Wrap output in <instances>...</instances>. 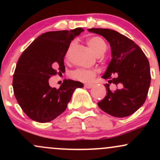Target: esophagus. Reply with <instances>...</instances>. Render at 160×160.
Masks as SVG:
<instances>
[{
  "mask_svg": "<svg viewBox=\"0 0 160 160\" xmlns=\"http://www.w3.org/2000/svg\"><path fill=\"white\" fill-rule=\"evenodd\" d=\"M84 86H85L86 89H91V88L93 86V85H92V84L86 83V84H85V85H84Z\"/></svg>",
  "mask_w": 160,
  "mask_h": 160,
  "instance_id": "34e87169",
  "label": "esophagus"
}]
</instances>
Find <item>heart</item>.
I'll use <instances>...</instances> for the list:
<instances>
[{"mask_svg": "<svg viewBox=\"0 0 160 160\" xmlns=\"http://www.w3.org/2000/svg\"><path fill=\"white\" fill-rule=\"evenodd\" d=\"M87 44L97 56L103 54L107 49V44H106L105 41L102 38L98 36H94L89 38L87 40ZM72 47L73 43H71L65 54V58H68L70 50L72 48ZM71 75V78L75 80H80L82 82H90L95 78V75H96V71L93 69L78 68L73 71Z\"/></svg>", "mask_w": 160, "mask_h": 160, "instance_id": "obj_1", "label": "heart"}]
</instances>
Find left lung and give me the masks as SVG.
I'll return each mask as SVG.
<instances>
[{"instance_id":"obj_1","label":"left lung","mask_w":160,"mask_h":160,"mask_svg":"<svg viewBox=\"0 0 160 160\" xmlns=\"http://www.w3.org/2000/svg\"><path fill=\"white\" fill-rule=\"evenodd\" d=\"M89 32L104 37L110 43L111 61L102 78L108 79L105 97L98 103L108 114L125 117L138 110L146 100L150 85L148 59L140 47L127 37L107 28H89ZM109 83L117 86L109 89Z\"/></svg>"}]
</instances>
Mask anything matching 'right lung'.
<instances>
[{"label": "right lung", "mask_w": 160, "mask_h": 160, "mask_svg": "<svg viewBox=\"0 0 160 160\" xmlns=\"http://www.w3.org/2000/svg\"><path fill=\"white\" fill-rule=\"evenodd\" d=\"M83 29L56 31L42 34L31 43L18 60L12 78L14 95L29 118L48 122L63 113L73 92L83 84L65 80L59 89L49 86V79L65 71L64 58L71 40Z\"/></svg>", "instance_id": "add662e5"}]
</instances>
